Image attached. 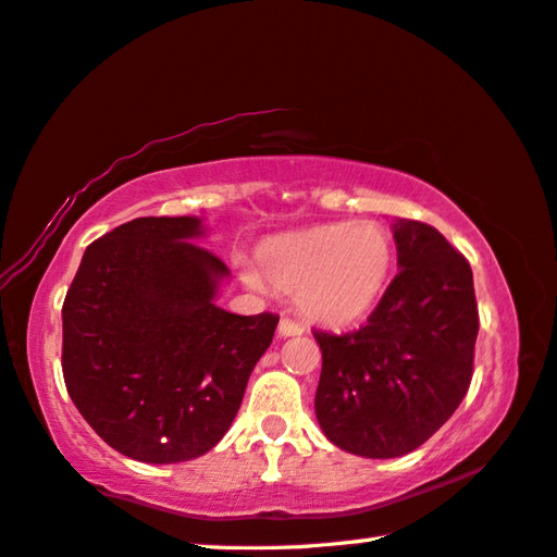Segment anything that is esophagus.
Segmentation results:
<instances>
[{
  "mask_svg": "<svg viewBox=\"0 0 557 557\" xmlns=\"http://www.w3.org/2000/svg\"><path fill=\"white\" fill-rule=\"evenodd\" d=\"M302 332H305L302 322L293 320V317H282V320H280V334H282V337H295V334H302Z\"/></svg>",
  "mask_w": 557,
  "mask_h": 557,
  "instance_id": "obj_1",
  "label": "esophagus"
}]
</instances>
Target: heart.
<instances>
[{
	"label": "heart",
	"instance_id": "obj_1",
	"mask_svg": "<svg viewBox=\"0 0 557 557\" xmlns=\"http://www.w3.org/2000/svg\"><path fill=\"white\" fill-rule=\"evenodd\" d=\"M258 262L272 287L295 295L299 312L337 326L376 305L392 270V240L376 223L317 225L264 243Z\"/></svg>",
	"mask_w": 557,
	"mask_h": 557
}]
</instances>
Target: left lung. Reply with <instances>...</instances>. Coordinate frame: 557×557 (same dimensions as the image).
<instances>
[{"instance_id":"8db88e82","label":"left lung","mask_w":557,"mask_h":557,"mask_svg":"<svg viewBox=\"0 0 557 557\" xmlns=\"http://www.w3.org/2000/svg\"><path fill=\"white\" fill-rule=\"evenodd\" d=\"M399 272L359 330H314V396L324 436L344 451L394 458L429 441L473 376L479 305L469 260L419 220L394 223Z\"/></svg>"}]
</instances>
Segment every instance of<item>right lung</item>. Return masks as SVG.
Wrapping results in <instances>:
<instances>
[{"label": "right lung", "instance_id": "1", "mask_svg": "<svg viewBox=\"0 0 557 557\" xmlns=\"http://www.w3.org/2000/svg\"><path fill=\"white\" fill-rule=\"evenodd\" d=\"M200 220L136 218L86 247L61 322L66 392L96 434L144 463L210 451L231 429L280 317L213 302L225 262Z\"/></svg>", "mask_w": 557, "mask_h": 557}]
</instances>
